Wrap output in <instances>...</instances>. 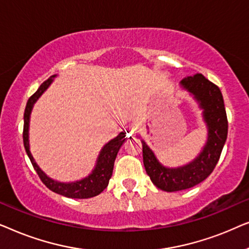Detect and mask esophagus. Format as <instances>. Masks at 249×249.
<instances>
[{"label":"esophagus","instance_id":"1","mask_svg":"<svg viewBox=\"0 0 249 249\" xmlns=\"http://www.w3.org/2000/svg\"><path fill=\"white\" fill-rule=\"evenodd\" d=\"M135 130H136V127H135V125H132V124H129V125H127V127L124 128L125 134H127L128 136H130V135L134 134Z\"/></svg>","mask_w":249,"mask_h":249}]
</instances>
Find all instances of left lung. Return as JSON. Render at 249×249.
I'll return each instance as SVG.
<instances>
[{
	"label": "left lung",
	"instance_id": "obj_1",
	"mask_svg": "<svg viewBox=\"0 0 249 249\" xmlns=\"http://www.w3.org/2000/svg\"><path fill=\"white\" fill-rule=\"evenodd\" d=\"M180 84L198 101L209 132L200 154L188 164L176 169L163 166L152 149L142 141L146 173L159 189L169 193L192 188L205 180L219 161L228 135V119L220 88L202 73L187 77Z\"/></svg>",
	"mask_w": 249,
	"mask_h": 249
}]
</instances>
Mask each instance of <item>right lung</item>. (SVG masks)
<instances>
[{
	"instance_id": "add662e5",
	"label": "right lung",
	"mask_w": 249,
	"mask_h": 249,
	"mask_svg": "<svg viewBox=\"0 0 249 249\" xmlns=\"http://www.w3.org/2000/svg\"><path fill=\"white\" fill-rule=\"evenodd\" d=\"M52 78L44 81L40 85L38 89L36 90L35 94H33L29 97L28 102H27L26 108H25V114H23V146H25L26 153L28 155V158L32 162V164L37 172V175L42 180L44 185L52 192L59 194V195L69 197V198H90V197L97 196L98 194H101L103 190L107 188L108 185V180L112 177V172H113V165L115 158L119 149L124 144L125 141V134L124 132H120L117 137L112 139L107 142V145L102 148V151L98 155L97 163L93 172L90 173L87 178H85L80 181L76 182H70V183H64V182H57L55 180L51 179L44 173L42 170L39 169V166L36 164L35 160H34L32 153L29 151V141H28V129H29V118H30V112L34 107V103L38 100V97L42 95L44 91L47 89V87L50 86L52 83Z\"/></svg>"
}]
</instances>
